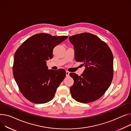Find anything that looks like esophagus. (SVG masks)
Listing matches in <instances>:
<instances>
[{"label": "esophagus", "mask_w": 131, "mask_h": 131, "mask_svg": "<svg viewBox=\"0 0 131 131\" xmlns=\"http://www.w3.org/2000/svg\"><path fill=\"white\" fill-rule=\"evenodd\" d=\"M69 73H69L68 71H66V76L67 77H68V76H69Z\"/></svg>", "instance_id": "34e87169"}]
</instances>
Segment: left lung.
I'll return each mask as SVG.
<instances>
[{"label": "left lung", "mask_w": 131, "mask_h": 131, "mask_svg": "<svg viewBox=\"0 0 131 131\" xmlns=\"http://www.w3.org/2000/svg\"><path fill=\"white\" fill-rule=\"evenodd\" d=\"M74 46L75 58L83 63L81 76L70 73L74 81L71 87L72 97L88 103L100 99L110 87L113 77V56L106 43L97 36L84 32L69 37Z\"/></svg>", "instance_id": "1"}]
</instances>
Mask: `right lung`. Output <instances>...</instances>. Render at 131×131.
<instances>
[{
    "label": "right lung",
    "mask_w": 131,
    "mask_h": 131,
    "mask_svg": "<svg viewBox=\"0 0 131 131\" xmlns=\"http://www.w3.org/2000/svg\"><path fill=\"white\" fill-rule=\"evenodd\" d=\"M68 36L37 34L26 40L16 51L13 68L15 81L25 97L36 104L49 102L65 78L64 69H48L46 61L53 50Z\"/></svg>",
    "instance_id": "1"
}]
</instances>
